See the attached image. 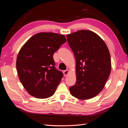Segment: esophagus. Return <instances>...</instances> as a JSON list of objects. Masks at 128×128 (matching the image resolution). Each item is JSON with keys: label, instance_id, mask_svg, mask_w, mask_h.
I'll list each match as a JSON object with an SVG mask.
<instances>
[{"label": "esophagus", "instance_id": "esophagus-1", "mask_svg": "<svg viewBox=\"0 0 128 128\" xmlns=\"http://www.w3.org/2000/svg\"><path fill=\"white\" fill-rule=\"evenodd\" d=\"M69 71L68 70H65V71H63V74H64V76H67L68 74H69Z\"/></svg>", "mask_w": 128, "mask_h": 128}]
</instances>
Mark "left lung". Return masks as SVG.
Masks as SVG:
<instances>
[{
  "label": "left lung",
  "mask_w": 128,
  "mask_h": 128,
  "mask_svg": "<svg viewBox=\"0 0 128 128\" xmlns=\"http://www.w3.org/2000/svg\"><path fill=\"white\" fill-rule=\"evenodd\" d=\"M76 58V84L70 87L73 96L88 100L103 90L110 74V53L104 40L94 32L81 30L66 35Z\"/></svg>",
  "instance_id": "1"
}]
</instances>
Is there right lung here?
Instances as JSON below:
<instances>
[{
  "label": "right lung",
  "mask_w": 128,
  "mask_h": 128,
  "mask_svg": "<svg viewBox=\"0 0 128 128\" xmlns=\"http://www.w3.org/2000/svg\"><path fill=\"white\" fill-rule=\"evenodd\" d=\"M66 41L63 35L39 32L21 47L16 70L22 85L30 96L46 98L55 92L63 74L54 67L53 54Z\"/></svg>",
  "instance_id": "1"
}]
</instances>
